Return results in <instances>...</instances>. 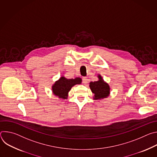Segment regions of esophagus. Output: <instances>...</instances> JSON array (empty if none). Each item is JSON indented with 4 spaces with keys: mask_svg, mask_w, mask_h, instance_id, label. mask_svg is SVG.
I'll list each match as a JSON object with an SVG mask.
<instances>
[{
    "mask_svg": "<svg viewBox=\"0 0 157 157\" xmlns=\"http://www.w3.org/2000/svg\"><path fill=\"white\" fill-rule=\"evenodd\" d=\"M82 83L84 84H86L87 83V77H83V78H82Z\"/></svg>",
    "mask_w": 157,
    "mask_h": 157,
    "instance_id": "1",
    "label": "esophagus"
}]
</instances>
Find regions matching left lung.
<instances>
[{
    "mask_svg": "<svg viewBox=\"0 0 157 157\" xmlns=\"http://www.w3.org/2000/svg\"><path fill=\"white\" fill-rule=\"evenodd\" d=\"M98 81L89 82V87L94 93V100H101L107 98L110 93V88L108 83L105 82L101 75H98Z\"/></svg>",
    "mask_w": 157,
    "mask_h": 157,
    "instance_id": "obj_1",
    "label": "left lung"
}]
</instances>
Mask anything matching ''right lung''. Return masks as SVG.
<instances>
[{
    "instance_id": "right-lung-1",
    "label": "right lung",
    "mask_w": 157,
    "mask_h": 157,
    "mask_svg": "<svg viewBox=\"0 0 157 157\" xmlns=\"http://www.w3.org/2000/svg\"><path fill=\"white\" fill-rule=\"evenodd\" d=\"M81 82L82 79L81 78L77 77L75 79H67L64 76H61L52 85V93L60 99H67L68 97V93L72 87L76 84H81Z\"/></svg>"
}]
</instances>
